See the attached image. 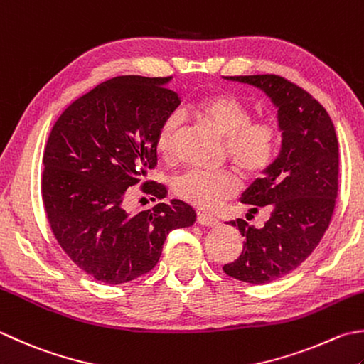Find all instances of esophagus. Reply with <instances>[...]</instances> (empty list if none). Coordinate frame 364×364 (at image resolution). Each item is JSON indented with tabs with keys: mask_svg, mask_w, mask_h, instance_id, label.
Here are the masks:
<instances>
[{
	"mask_svg": "<svg viewBox=\"0 0 364 364\" xmlns=\"http://www.w3.org/2000/svg\"><path fill=\"white\" fill-rule=\"evenodd\" d=\"M197 220H198V224L203 225V227H216V225H219V219L208 215V213H198Z\"/></svg>",
	"mask_w": 364,
	"mask_h": 364,
	"instance_id": "1",
	"label": "esophagus"
}]
</instances>
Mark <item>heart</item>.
<instances>
[{
  "label": "heart",
  "instance_id": "heart-1",
  "mask_svg": "<svg viewBox=\"0 0 364 364\" xmlns=\"http://www.w3.org/2000/svg\"><path fill=\"white\" fill-rule=\"evenodd\" d=\"M191 112L224 135L227 153L245 173L257 175L269 166L277 145L276 126L265 119L251 121V112L238 97L230 92H213L192 105ZM180 124L178 113H170L164 118L156 134V149L159 154L172 153ZM238 189L240 180L230 168L194 167L175 180L176 196L202 210L218 208L237 194Z\"/></svg>",
  "mask_w": 364,
  "mask_h": 364
}]
</instances>
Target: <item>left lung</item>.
<instances>
[{"label": "left lung", "instance_id": "1", "mask_svg": "<svg viewBox=\"0 0 364 364\" xmlns=\"http://www.w3.org/2000/svg\"><path fill=\"white\" fill-rule=\"evenodd\" d=\"M225 78L262 90L277 109L279 154L240 198L252 205L249 213L267 206L272 215L262 229L230 220L245 237L243 252L224 265L235 279L267 284L300 267L328 229L338 196V137L322 104L286 78Z\"/></svg>", "mask_w": 364, "mask_h": 364}]
</instances>
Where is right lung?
Masks as SVG:
<instances>
[{
    "mask_svg": "<svg viewBox=\"0 0 364 364\" xmlns=\"http://www.w3.org/2000/svg\"><path fill=\"white\" fill-rule=\"evenodd\" d=\"M172 77L123 75L70 104L48 135L42 200L55 238L85 273L104 284L129 282L158 263L167 235L196 223L183 200L127 213L126 191L158 164L156 134L181 104ZM164 197L166 188L144 184Z\"/></svg>",
    "mask_w": 364,
    "mask_h": 364,
    "instance_id": "right-lung-1",
    "label": "right lung"
}]
</instances>
